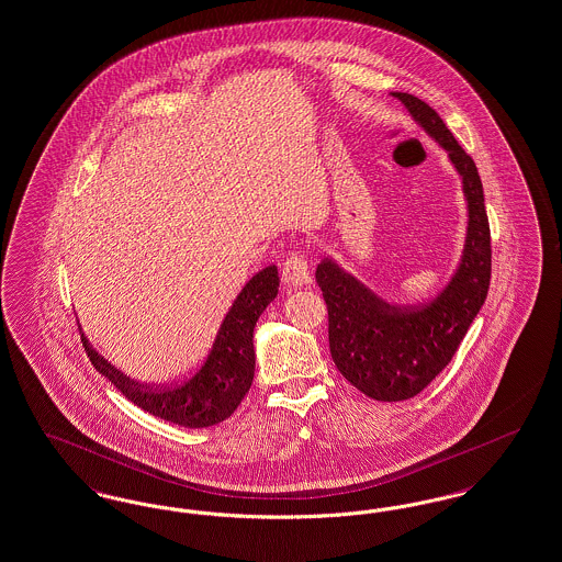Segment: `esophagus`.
Listing matches in <instances>:
<instances>
[{
    "instance_id": "obj_1",
    "label": "esophagus",
    "mask_w": 562,
    "mask_h": 562,
    "mask_svg": "<svg viewBox=\"0 0 562 562\" xmlns=\"http://www.w3.org/2000/svg\"><path fill=\"white\" fill-rule=\"evenodd\" d=\"M282 280L289 289H299V286H305L312 282V273L307 268V261L303 255L299 252H292L284 263H282Z\"/></svg>"
}]
</instances>
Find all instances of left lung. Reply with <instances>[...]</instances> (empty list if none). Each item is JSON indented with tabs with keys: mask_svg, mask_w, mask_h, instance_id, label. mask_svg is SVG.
<instances>
[{
	"mask_svg": "<svg viewBox=\"0 0 562 562\" xmlns=\"http://www.w3.org/2000/svg\"><path fill=\"white\" fill-rule=\"evenodd\" d=\"M391 95L448 153L462 178L469 222L458 268L427 303L391 305L335 259L319 261L315 280L328 307L330 356L338 372L376 402L418 395L448 366L483 307L492 278V236L474 160L427 102L402 91Z\"/></svg>",
	"mask_w": 562,
	"mask_h": 562,
	"instance_id": "left-lung-1",
	"label": "left lung"
}]
</instances>
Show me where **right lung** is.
<instances>
[{"instance_id":"1","label":"right lung","mask_w":562,"mask_h":562,"mask_svg":"<svg viewBox=\"0 0 562 562\" xmlns=\"http://www.w3.org/2000/svg\"><path fill=\"white\" fill-rule=\"evenodd\" d=\"M278 268L257 271L238 292L213 340L201 368L186 381L171 386L134 382L104 360L81 330V342L93 368L144 412L186 428L213 427L224 423L245 400L255 376L252 330L259 315L278 294Z\"/></svg>"}]
</instances>
